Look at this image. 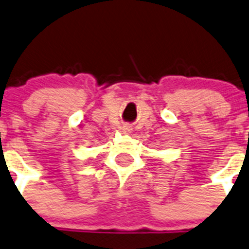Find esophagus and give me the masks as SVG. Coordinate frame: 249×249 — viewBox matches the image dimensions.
I'll list each match as a JSON object with an SVG mask.
<instances>
[{
	"label": "esophagus",
	"mask_w": 249,
	"mask_h": 249,
	"mask_svg": "<svg viewBox=\"0 0 249 249\" xmlns=\"http://www.w3.org/2000/svg\"><path fill=\"white\" fill-rule=\"evenodd\" d=\"M122 130H124V132H125V133L129 132L130 127H129V125H124V127H122Z\"/></svg>",
	"instance_id": "obj_1"
}]
</instances>
